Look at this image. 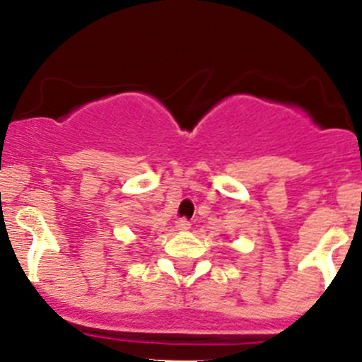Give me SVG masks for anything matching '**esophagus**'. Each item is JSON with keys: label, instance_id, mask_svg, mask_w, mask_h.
I'll return each mask as SVG.
<instances>
[{"label": "esophagus", "instance_id": "obj_1", "mask_svg": "<svg viewBox=\"0 0 362 362\" xmlns=\"http://www.w3.org/2000/svg\"><path fill=\"white\" fill-rule=\"evenodd\" d=\"M177 229L178 231H187V229H191V222L187 218H180V221H177Z\"/></svg>", "mask_w": 362, "mask_h": 362}]
</instances>
